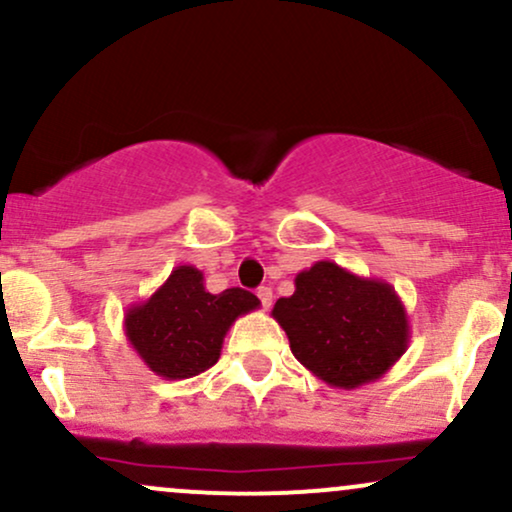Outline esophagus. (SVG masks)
<instances>
[{
	"label": "esophagus",
	"instance_id": "1",
	"mask_svg": "<svg viewBox=\"0 0 512 512\" xmlns=\"http://www.w3.org/2000/svg\"><path fill=\"white\" fill-rule=\"evenodd\" d=\"M257 298H260L262 308L267 310L269 305H272V289H269V286H262V289H257Z\"/></svg>",
	"mask_w": 512,
	"mask_h": 512
}]
</instances>
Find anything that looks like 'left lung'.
I'll return each mask as SVG.
<instances>
[{
    "label": "left lung",
    "mask_w": 512,
    "mask_h": 512,
    "mask_svg": "<svg viewBox=\"0 0 512 512\" xmlns=\"http://www.w3.org/2000/svg\"><path fill=\"white\" fill-rule=\"evenodd\" d=\"M272 317L315 378L339 390L380 380L409 346L402 298L383 279H363L322 260L296 276V291Z\"/></svg>",
    "instance_id": "left-lung-1"
}]
</instances>
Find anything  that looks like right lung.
Returning <instances> with one entry per match:
<instances>
[{
	"instance_id": "right-lung-1",
	"label": "right lung",
	"mask_w": 512,
	"mask_h": 512,
	"mask_svg": "<svg viewBox=\"0 0 512 512\" xmlns=\"http://www.w3.org/2000/svg\"><path fill=\"white\" fill-rule=\"evenodd\" d=\"M257 308L255 293H209L204 274L180 264L146 301L127 308L125 334L146 368L166 380H185L214 366L233 322Z\"/></svg>"
}]
</instances>
